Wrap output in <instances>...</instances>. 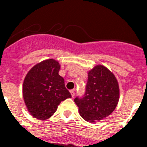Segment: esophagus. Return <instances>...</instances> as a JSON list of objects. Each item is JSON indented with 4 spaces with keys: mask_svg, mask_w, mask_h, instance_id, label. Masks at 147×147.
I'll return each instance as SVG.
<instances>
[{
    "mask_svg": "<svg viewBox=\"0 0 147 147\" xmlns=\"http://www.w3.org/2000/svg\"><path fill=\"white\" fill-rule=\"evenodd\" d=\"M70 93H71V96L72 97H74L75 96V90H70Z\"/></svg>",
    "mask_w": 147,
    "mask_h": 147,
    "instance_id": "1",
    "label": "esophagus"
}]
</instances>
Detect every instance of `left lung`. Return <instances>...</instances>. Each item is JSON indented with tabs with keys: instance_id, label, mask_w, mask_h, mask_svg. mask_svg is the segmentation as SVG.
<instances>
[{
	"instance_id": "1",
	"label": "left lung",
	"mask_w": 147,
	"mask_h": 147,
	"mask_svg": "<svg viewBox=\"0 0 147 147\" xmlns=\"http://www.w3.org/2000/svg\"><path fill=\"white\" fill-rule=\"evenodd\" d=\"M119 82L110 70L97 65L88 71L85 96L76 98L79 112L86 121L94 123L112 113L119 101Z\"/></svg>"
}]
</instances>
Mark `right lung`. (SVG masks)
I'll use <instances>...</instances> for the list:
<instances>
[{"label": "right lung", "mask_w": 147, "mask_h": 147, "mask_svg": "<svg viewBox=\"0 0 147 147\" xmlns=\"http://www.w3.org/2000/svg\"><path fill=\"white\" fill-rule=\"evenodd\" d=\"M59 69L57 60L45 59L33 66L24 79L23 100L29 113L39 120L51 117L61 102L71 98Z\"/></svg>", "instance_id": "obj_1"}]
</instances>
